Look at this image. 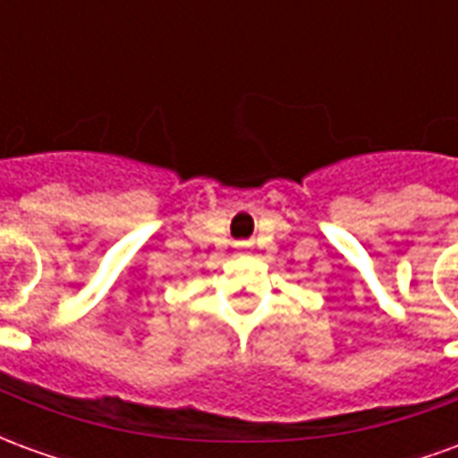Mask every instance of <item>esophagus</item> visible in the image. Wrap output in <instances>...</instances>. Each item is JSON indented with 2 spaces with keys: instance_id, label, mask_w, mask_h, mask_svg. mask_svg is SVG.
<instances>
[{
  "instance_id": "1",
  "label": "esophagus",
  "mask_w": 458,
  "mask_h": 458,
  "mask_svg": "<svg viewBox=\"0 0 458 458\" xmlns=\"http://www.w3.org/2000/svg\"><path fill=\"white\" fill-rule=\"evenodd\" d=\"M235 248H238V252H248V242H238V245H235Z\"/></svg>"
}]
</instances>
